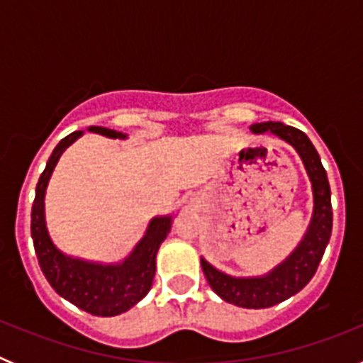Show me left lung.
<instances>
[{
    "instance_id": "left-lung-1",
    "label": "left lung",
    "mask_w": 363,
    "mask_h": 363,
    "mask_svg": "<svg viewBox=\"0 0 363 363\" xmlns=\"http://www.w3.org/2000/svg\"><path fill=\"white\" fill-rule=\"evenodd\" d=\"M252 133H271L281 138L284 142L291 143L300 154L301 162L313 184L314 213L311 225L300 245L294 249L293 255L284 264L272 269L269 274L259 278H234L214 269L209 262L201 258V269L209 281L211 289L221 298L238 307L245 309H265L291 298L301 291L314 277L322 259L325 247L331 238L333 230V207H331V187L327 172L323 169L320 156L311 143L306 133L284 125L280 121H264L251 127Z\"/></svg>"
}]
</instances>
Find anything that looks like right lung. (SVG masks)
Returning a JSON list of instances; mask_svg holds the SVG:
<instances>
[{
    "mask_svg": "<svg viewBox=\"0 0 363 363\" xmlns=\"http://www.w3.org/2000/svg\"><path fill=\"white\" fill-rule=\"evenodd\" d=\"M89 130L107 138H125V134L105 127H91ZM82 134L83 130H76L57 143L38 179L36 198L30 213L32 242L45 278L60 296L94 316H116L136 306L152 287L156 252L171 230L172 218H154L142 242L138 243L129 258L123 259V264H92L57 251L45 225V191L62 152Z\"/></svg>",
    "mask_w": 363,
    "mask_h": 363,
    "instance_id": "add662e5",
    "label": "right lung"
}]
</instances>
